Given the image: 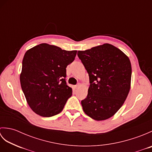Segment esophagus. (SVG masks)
I'll use <instances>...</instances> for the list:
<instances>
[{
	"label": "esophagus",
	"mask_w": 152,
	"mask_h": 152,
	"mask_svg": "<svg viewBox=\"0 0 152 152\" xmlns=\"http://www.w3.org/2000/svg\"><path fill=\"white\" fill-rule=\"evenodd\" d=\"M80 86V83H78V84H77V85H76L75 86H74V88H75L76 89H77V88H79Z\"/></svg>",
	"instance_id": "1"
}]
</instances>
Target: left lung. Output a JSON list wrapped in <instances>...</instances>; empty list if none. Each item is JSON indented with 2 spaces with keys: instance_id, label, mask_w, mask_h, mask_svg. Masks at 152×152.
<instances>
[{
  "instance_id": "left-lung-1",
  "label": "left lung",
  "mask_w": 152,
  "mask_h": 152,
  "mask_svg": "<svg viewBox=\"0 0 152 152\" xmlns=\"http://www.w3.org/2000/svg\"><path fill=\"white\" fill-rule=\"evenodd\" d=\"M78 56L89 74L90 83L88 96L81 101L83 111L96 121L111 118L124 104L129 92V59L109 44L78 51Z\"/></svg>"
}]
</instances>
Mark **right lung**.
<instances>
[{
    "label": "right lung",
    "instance_id": "right-lung-1",
    "mask_svg": "<svg viewBox=\"0 0 152 152\" xmlns=\"http://www.w3.org/2000/svg\"><path fill=\"white\" fill-rule=\"evenodd\" d=\"M76 53L45 43L26 51L21 86L28 104L38 115L48 118L58 114L72 96V88L65 80L66 68L73 62Z\"/></svg>",
    "mask_w": 152,
    "mask_h": 152
}]
</instances>
